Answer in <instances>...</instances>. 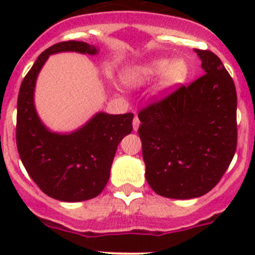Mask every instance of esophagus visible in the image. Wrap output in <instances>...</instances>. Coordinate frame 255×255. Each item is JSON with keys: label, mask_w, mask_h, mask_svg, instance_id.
<instances>
[{"label": "esophagus", "mask_w": 255, "mask_h": 255, "mask_svg": "<svg viewBox=\"0 0 255 255\" xmlns=\"http://www.w3.org/2000/svg\"><path fill=\"white\" fill-rule=\"evenodd\" d=\"M139 125H140V121H139L138 116H135L134 120H132V129L136 131V130H138V128H139Z\"/></svg>", "instance_id": "34e87169"}]
</instances>
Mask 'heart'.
I'll list each match as a JSON object with an SVG mask.
<instances>
[{
	"mask_svg": "<svg viewBox=\"0 0 255 255\" xmlns=\"http://www.w3.org/2000/svg\"><path fill=\"white\" fill-rule=\"evenodd\" d=\"M189 65L184 58H155L145 64L129 67L124 74V80L130 87H140L159 78L158 88L161 92H170L189 76Z\"/></svg>",
	"mask_w": 255,
	"mask_h": 255,
	"instance_id": "heart-1",
	"label": "heart"
}]
</instances>
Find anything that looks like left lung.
<instances>
[{
    "label": "left lung",
    "instance_id": "left-lung-1",
    "mask_svg": "<svg viewBox=\"0 0 255 255\" xmlns=\"http://www.w3.org/2000/svg\"><path fill=\"white\" fill-rule=\"evenodd\" d=\"M195 52L206 74L138 114L145 179L171 199L202 197L215 188L238 143L233 78L213 52Z\"/></svg>",
    "mask_w": 255,
    "mask_h": 255
}]
</instances>
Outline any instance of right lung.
Listing matches in <instances>:
<instances>
[{
    "label": "right lung",
    "mask_w": 255,
    "mask_h": 255,
    "mask_svg": "<svg viewBox=\"0 0 255 255\" xmlns=\"http://www.w3.org/2000/svg\"><path fill=\"white\" fill-rule=\"evenodd\" d=\"M60 52L97 55L98 49L85 42L69 40L53 44L38 56L20 85L16 145L29 176L44 194L62 202H83L105 189L117 145L132 131L134 114L98 112L75 131H51L37 114L34 89L46 61Z\"/></svg>",
    "instance_id": "obj_1"
}]
</instances>
